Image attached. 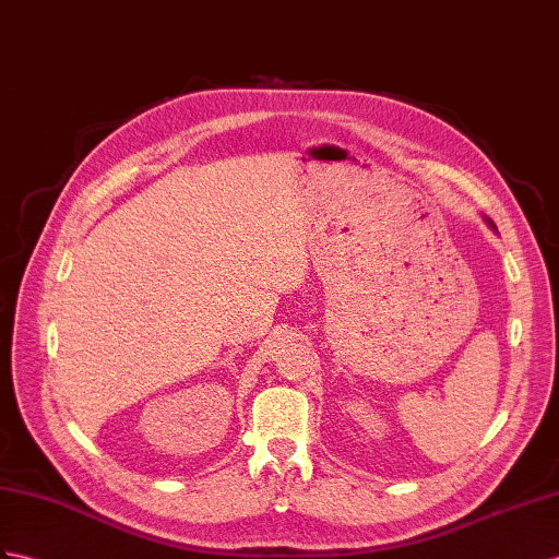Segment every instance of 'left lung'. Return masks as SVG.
<instances>
[{
  "label": "left lung",
  "mask_w": 559,
  "mask_h": 559,
  "mask_svg": "<svg viewBox=\"0 0 559 559\" xmlns=\"http://www.w3.org/2000/svg\"><path fill=\"white\" fill-rule=\"evenodd\" d=\"M486 224H489V226H491V228H493V231H496V224H493V222H491V219H486Z\"/></svg>",
  "instance_id": "left-lung-1"
}]
</instances>
